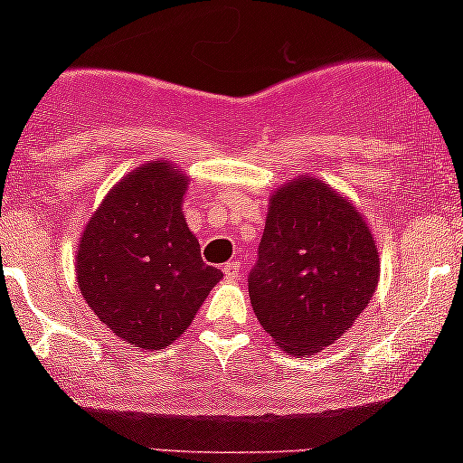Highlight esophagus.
Instances as JSON below:
<instances>
[{
	"mask_svg": "<svg viewBox=\"0 0 463 463\" xmlns=\"http://www.w3.org/2000/svg\"><path fill=\"white\" fill-rule=\"evenodd\" d=\"M223 273H226L228 279H240L241 278V264L237 260L223 264Z\"/></svg>",
	"mask_w": 463,
	"mask_h": 463,
	"instance_id": "esophagus-1",
	"label": "esophagus"
}]
</instances>
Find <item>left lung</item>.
<instances>
[{
	"instance_id": "left-lung-1",
	"label": "left lung",
	"mask_w": 463,
	"mask_h": 463,
	"mask_svg": "<svg viewBox=\"0 0 463 463\" xmlns=\"http://www.w3.org/2000/svg\"><path fill=\"white\" fill-rule=\"evenodd\" d=\"M378 278L376 237L352 199L307 175L273 190L249 296L284 354L314 356L347 334Z\"/></svg>"
}]
</instances>
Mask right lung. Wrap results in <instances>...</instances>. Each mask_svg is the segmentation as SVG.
Here are the masks:
<instances>
[{"instance_id":"add662e5","label":"right lung","mask_w":463,"mask_h":463,"mask_svg":"<svg viewBox=\"0 0 463 463\" xmlns=\"http://www.w3.org/2000/svg\"><path fill=\"white\" fill-rule=\"evenodd\" d=\"M188 176L170 161L125 175L89 217L76 279L96 318L138 349H165L223 278L203 264L184 214Z\"/></svg>"}]
</instances>
